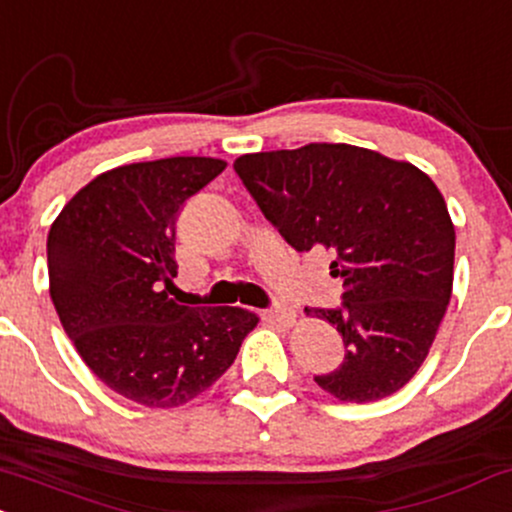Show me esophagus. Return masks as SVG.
Listing matches in <instances>:
<instances>
[{"instance_id":"34e87169","label":"esophagus","mask_w":512,"mask_h":512,"mask_svg":"<svg viewBox=\"0 0 512 512\" xmlns=\"http://www.w3.org/2000/svg\"><path fill=\"white\" fill-rule=\"evenodd\" d=\"M267 320L274 325H282V328H291L296 323V311L289 306H277L269 308L267 311Z\"/></svg>"}]
</instances>
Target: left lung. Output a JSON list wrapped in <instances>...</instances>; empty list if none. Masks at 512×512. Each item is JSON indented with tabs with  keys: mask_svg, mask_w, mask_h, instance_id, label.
<instances>
[{
	"mask_svg": "<svg viewBox=\"0 0 512 512\" xmlns=\"http://www.w3.org/2000/svg\"><path fill=\"white\" fill-rule=\"evenodd\" d=\"M260 211L294 250H328L342 308H306L345 342L316 384L338 401L372 403L413 379L445 318L454 226L440 189L403 160L347 143L240 155Z\"/></svg>",
	"mask_w": 512,
	"mask_h": 512,
	"instance_id": "left-lung-1",
	"label": "left lung"
}]
</instances>
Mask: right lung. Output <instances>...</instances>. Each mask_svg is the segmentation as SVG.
Segmentation results:
<instances>
[{
  "label": "right lung",
  "mask_w": 512,
  "mask_h": 512,
  "mask_svg": "<svg viewBox=\"0 0 512 512\" xmlns=\"http://www.w3.org/2000/svg\"><path fill=\"white\" fill-rule=\"evenodd\" d=\"M226 170L216 157L133 162L94 177L48 233L50 299L89 369L128 401L177 408L233 364L257 325L243 308L170 299L174 223Z\"/></svg>",
  "instance_id": "obj_1"
}]
</instances>
